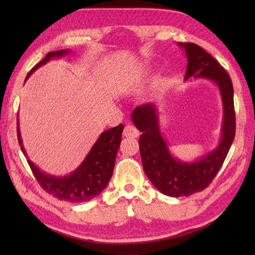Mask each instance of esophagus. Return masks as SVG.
I'll return each mask as SVG.
<instances>
[{"label":"esophagus","mask_w":255,"mask_h":255,"mask_svg":"<svg viewBox=\"0 0 255 255\" xmlns=\"http://www.w3.org/2000/svg\"><path fill=\"white\" fill-rule=\"evenodd\" d=\"M123 134L124 137H127V138H137L139 136V131L136 127L131 126V125H127L124 129Z\"/></svg>","instance_id":"esophagus-1"}]
</instances>
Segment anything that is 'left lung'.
I'll use <instances>...</instances> for the list:
<instances>
[{
    "instance_id": "8db88e82",
    "label": "left lung",
    "mask_w": 255,
    "mask_h": 255,
    "mask_svg": "<svg viewBox=\"0 0 255 255\" xmlns=\"http://www.w3.org/2000/svg\"><path fill=\"white\" fill-rule=\"evenodd\" d=\"M177 46L187 58L184 81L209 80L218 88L223 102V125L219 142L213 150L197 159L183 161L171 153L161 132L159 105L149 103L134 108L131 119L142 132L139 148L144 173L162 194L172 197L189 196L207 187L223 165L236 133L234 86L228 73L202 47L192 42H177Z\"/></svg>"
}]
</instances>
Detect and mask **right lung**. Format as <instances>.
<instances>
[{
    "mask_svg": "<svg viewBox=\"0 0 255 255\" xmlns=\"http://www.w3.org/2000/svg\"><path fill=\"white\" fill-rule=\"evenodd\" d=\"M69 52V49H62L48 53L37 66L30 70L25 79V82L38 68L49 62L51 59L67 56ZM123 130L124 125L121 124L103 131L77 169L64 176H57L42 171L29 159L24 148L23 140H21L17 115L18 143L36 180L40 184V186L46 192L51 194L53 197L67 200L70 203L89 202L90 199L96 197L104 191L113 175L117 151L122 141Z\"/></svg>",
    "mask_w": 255,
    "mask_h": 255,
    "instance_id": "obj_1",
    "label": "right lung"
}]
</instances>
